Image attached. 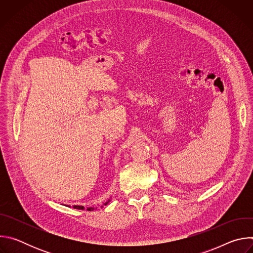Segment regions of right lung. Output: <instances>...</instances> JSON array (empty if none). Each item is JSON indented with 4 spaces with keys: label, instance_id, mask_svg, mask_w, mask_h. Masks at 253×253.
Listing matches in <instances>:
<instances>
[{
    "label": "right lung",
    "instance_id": "right-lung-1",
    "mask_svg": "<svg viewBox=\"0 0 253 253\" xmlns=\"http://www.w3.org/2000/svg\"><path fill=\"white\" fill-rule=\"evenodd\" d=\"M109 201H110V199H108V201H106V202L104 203V205H107L108 203H109ZM73 207L76 208V209H81V210L84 209V206H80V205H74ZM101 207H103V206H101ZM87 210H88V211H93V210H94V207H88Z\"/></svg>",
    "mask_w": 253,
    "mask_h": 253
}]
</instances>
